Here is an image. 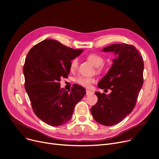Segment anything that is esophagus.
I'll return each mask as SVG.
<instances>
[{
	"label": "esophagus",
	"instance_id": "obj_1",
	"mask_svg": "<svg viewBox=\"0 0 159 159\" xmlns=\"http://www.w3.org/2000/svg\"><path fill=\"white\" fill-rule=\"evenodd\" d=\"M86 91V95H91V94H92V93H93L92 91H91L88 90V89H87Z\"/></svg>",
	"mask_w": 159,
	"mask_h": 159
}]
</instances>
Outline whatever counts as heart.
<instances>
[{"label":"heart","instance_id":"obj_1","mask_svg":"<svg viewBox=\"0 0 159 159\" xmlns=\"http://www.w3.org/2000/svg\"><path fill=\"white\" fill-rule=\"evenodd\" d=\"M88 60L92 63L95 66L98 67L101 66L104 63V58L103 57L100 55L99 54L95 53H91L88 55L87 56ZM78 67V59L77 58H74L71 62L70 64V70L71 71H74ZM102 66L101 68H98V71L101 70ZM95 79L93 77H87L84 76H79L76 79H75V82H76L78 84L85 87V88H89L91 85L95 82Z\"/></svg>","mask_w":159,"mask_h":159}]
</instances>
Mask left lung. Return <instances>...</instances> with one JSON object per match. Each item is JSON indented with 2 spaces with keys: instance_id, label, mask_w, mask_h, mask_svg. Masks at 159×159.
<instances>
[{
  "instance_id": "obj_1",
  "label": "left lung",
  "mask_w": 159,
  "mask_h": 159,
  "mask_svg": "<svg viewBox=\"0 0 159 159\" xmlns=\"http://www.w3.org/2000/svg\"><path fill=\"white\" fill-rule=\"evenodd\" d=\"M103 52H113L116 57L98 87L110 89L111 92L109 95L95 92L98 101L91 107V112L97 122L111 126L134 109L144 82V61L139 50L131 44H112L104 48Z\"/></svg>"
}]
</instances>
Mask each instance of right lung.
Wrapping results in <instances>:
<instances>
[{
    "label": "right lung",
    "instance_id": "right-lung-1",
    "mask_svg": "<svg viewBox=\"0 0 159 159\" xmlns=\"http://www.w3.org/2000/svg\"><path fill=\"white\" fill-rule=\"evenodd\" d=\"M82 52L46 39L33 46L27 55L23 67L25 89L35 114L50 126L68 122L75 106L86 94L80 85L66 91L60 84L61 78L68 77L71 61Z\"/></svg>",
    "mask_w": 159,
    "mask_h": 159
}]
</instances>
